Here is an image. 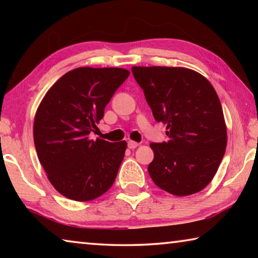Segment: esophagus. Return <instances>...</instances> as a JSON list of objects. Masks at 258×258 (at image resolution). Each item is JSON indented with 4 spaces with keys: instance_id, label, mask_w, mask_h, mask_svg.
<instances>
[{
    "instance_id": "obj_1",
    "label": "esophagus",
    "mask_w": 258,
    "mask_h": 258,
    "mask_svg": "<svg viewBox=\"0 0 258 258\" xmlns=\"http://www.w3.org/2000/svg\"><path fill=\"white\" fill-rule=\"evenodd\" d=\"M139 146H140V143L135 142V141H128L127 142V147L130 148V149H135V148L139 147Z\"/></svg>"
}]
</instances>
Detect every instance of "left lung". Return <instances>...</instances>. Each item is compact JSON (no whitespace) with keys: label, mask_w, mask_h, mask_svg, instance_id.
Segmentation results:
<instances>
[{"label":"left lung","mask_w":258,"mask_h":258,"mask_svg":"<svg viewBox=\"0 0 258 258\" xmlns=\"http://www.w3.org/2000/svg\"><path fill=\"white\" fill-rule=\"evenodd\" d=\"M132 73L169 138L150 145L152 181L178 197L202 191L216 174L228 142L215 89L206 77L183 67L135 66Z\"/></svg>","instance_id":"obj_1"}]
</instances>
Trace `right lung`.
Returning a JSON list of instances; mask_svg holds the SVG:
<instances>
[{
    "instance_id": "1",
    "label": "right lung",
    "mask_w": 258,
    "mask_h": 258,
    "mask_svg": "<svg viewBox=\"0 0 258 258\" xmlns=\"http://www.w3.org/2000/svg\"><path fill=\"white\" fill-rule=\"evenodd\" d=\"M128 75L124 68L73 69L38 106L33 132L37 157L51 184L66 198L89 202L115 182L127 143L92 140L90 133Z\"/></svg>"
}]
</instances>
